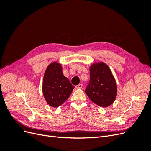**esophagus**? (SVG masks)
<instances>
[{
    "mask_svg": "<svg viewBox=\"0 0 151 151\" xmlns=\"http://www.w3.org/2000/svg\"><path fill=\"white\" fill-rule=\"evenodd\" d=\"M82 88H83V84H79L78 85L76 86V88H77V89H81Z\"/></svg>",
    "mask_w": 151,
    "mask_h": 151,
    "instance_id": "1",
    "label": "esophagus"
}]
</instances>
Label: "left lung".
I'll use <instances>...</instances> for the list:
<instances>
[{
    "label": "left lung",
    "mask_w": 151,
    "mask_h": 151,
    "mask_svg": "<svg viewBox=\"0 0 151 151\" xmlns=\"http://www.w3.org/2000/svg\"><path fill=\"white\" fill-rule=\"evenodd\" d=\"M90 80L86 94L95 104L101 107L111 105L116 96L117 87L111 71L103 62L90 67Z\"/></svg>",
    "instance_id": "8db88e82"
}]
</instances>
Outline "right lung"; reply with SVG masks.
<instances>
[{
  "label": "right lung",
  "mask_w": 151,
  "mask_h": 151,
  "mask_svg": "<svg viewBox=\"0 0 151 151\" xmlns=\"http://www.w3.org/2000/svg\"><path fill=\"white\" fill-rule=\"evenodd\" d=\"M75 87L63 76L60 64L53 62L45 72L43 93L45 100L52 107H58L70 96Z\"/></svg>",
  "instance_id": "right-lung-1"
}]
</instances>
